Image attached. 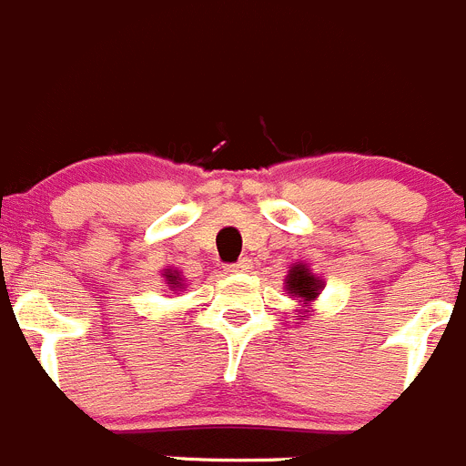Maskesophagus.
Returning <instances> with one entry per match:
<instances>
[{
	"mask_svg": "<svg viewBox=\"0 0 466 466\" xmlns=\"http://www.w3.org/2000/svg\"><path fill=\"white\" fill-rule=\"evenodd\" d=\"M249 270H251L249 258H240L238 263H228V266H226V272H228V275H236V272H249Z\"/></svg>",
	"mask_w": 466,
	"mask_h": 466,
	"instance_id": "34e87169",
	"label": "esophagus"
}]
</instances>
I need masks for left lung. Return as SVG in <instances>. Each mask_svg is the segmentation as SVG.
I'll return each instance as SVG.
<instances>
[{
	"label": "left lung",
	"mask_w": 466,
	"mask_h": 466,
	"mask_svg": "<svg viewBox=\"0 0 466 466\" xmlns=\"http://www.w3.org/2000/svg\"><path fill=\"white\" fill-rule=\"evenodd\" d=\"M286 286H289V293L302 298L305 302L314 300L319 296V279L305 266H293V270L289 272V279H286Z\"/></svg>",
	"instance_id": "1"
}]
</instances>
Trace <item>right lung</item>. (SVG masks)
Returning a JSON list of instances; mask_svg holds the SVG:
<instances>
[{"label":"right lung","instance_id":"obj_1","mask_svg":"<svg viewBox=\"0 0 466 466\" xmlns=\"http://www.w3.org/2000/svg\"><path fill=\"white\" fill-rule=\"evenodd\" d=\"M166 279H168L170 284H180V281H177V272H166Z\"/></svg>","mask_w":466,"mask_h":466}]
</instances>
